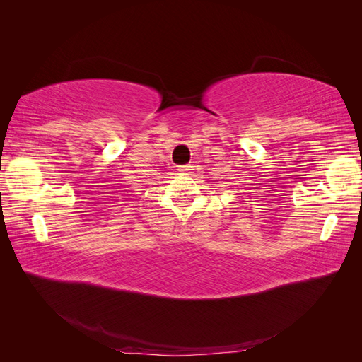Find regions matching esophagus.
Segmentation results:
<instances>
[{
  "instance_id": "esophagus-1",
  "label": "esophagus",
  "mask_w": 362,
  "mask_h": 362,
  "mask_svg": "<svg viewBox=\"0 0 362 362\" xmlns=\"http://www.w3.org/2000/svg\"><path fill=\"white\" fill-rule=\"evenodd\" d=\"M193 166H190V164H185V166H180L178 168V170L181 172V173H190L193 169H192Z\"/></svg>"
}]
</instances>
